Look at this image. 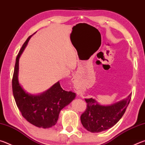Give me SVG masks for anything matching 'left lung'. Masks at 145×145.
<instances>
[{
	"mask_svg": "<svg viewBox=\"0 0 145 145\" xmlns=\"http://www.w3.org/2000/svg\"><path fill=\"white\" fill-rule=\"evenodd\" d=\"M131 99L130 94L125 99L110 105H100L92 98L85 99L87 108L80 116L83 127L93 133L111 128L121 118Z\"/></svg>",
	"mask_w": 145,
	"mask_h": 145,
	"instance_id": "left-lung-1",
	"label": "left lung"
}]
</instances>
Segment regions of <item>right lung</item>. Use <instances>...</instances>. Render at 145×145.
<instances>
[{
	"label": "right lung",
	"instance_id": "1",
	"mask_svg": "<svg viewBox=\"0 0 145 145\" xmlns=\"http://www.w3.org/2000/svg\"><path fill=\"white\" fill-rule=\"evenodd\" d=\"M32 36L27 39L16 58L12 79L13 96L17 107L27 121L40 128L47 129L55 125L61 109L75 98V93L67 91L56 82L46 91L31 95L24 90L18 81L19 58Z\"/></svg>",
	"mask_w": 145,
	"mask_h": 145
}]
</instances>
